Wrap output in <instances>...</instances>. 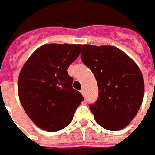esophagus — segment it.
Returning <instances> with one entry per match:
<instances>
[{
  "instance_id": "34e87169",
  "label": "esophagus",
  "mask_w": 155,
  "mask_h": 155,
  "mask_svg": "<svg viewBox=\"0 0 155 155\" xmlns=\"http://www.w3.org/2000/svg\"><path fill=\"white\" fill-rule=\"evenodd\" d=\"M81 93L82 94V96H86V93H85V89H84V88H81Z\"/></svg>"
}]
</instances>
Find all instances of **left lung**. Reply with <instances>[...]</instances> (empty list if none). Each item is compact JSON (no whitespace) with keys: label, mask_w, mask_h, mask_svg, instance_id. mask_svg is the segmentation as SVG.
<instances>
[{"label":"left lung","mask_w":155,"mask_h":155,"mask_svg":"<svg viewBox=\"0 0 155 155\" xmlns=\"http://www.w3.org/2000/svg\"><path fill=\"white\" fill-rule=\"evenodd\" d=\"M81 60L97 81L98 99L89 106L95 120L109 131L126 127L144 97V78L138 65L111 45H82Z\"/></svg>","instance_id":"1"}]
</instances>
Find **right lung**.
I'll return each instance as SVG.
<instances>
[{
  "mask_svg": "<svg viewBox=\"0 0 155 155\" xmlns=\"http://www.w3.org/2000/svg\"><path fill=\"white\" fill-rule=\"evenodd\" d=\"M81 48V45L46 44L23 65L18 77V96L24 111L40 129L62 130L84 100L73 88V78L68 74Z\"/></svg>",
  "mask_w": 155,
  "mask_h": 155,
  "instance_id": "1",
  "label": "right lung"
}]
</instances>
